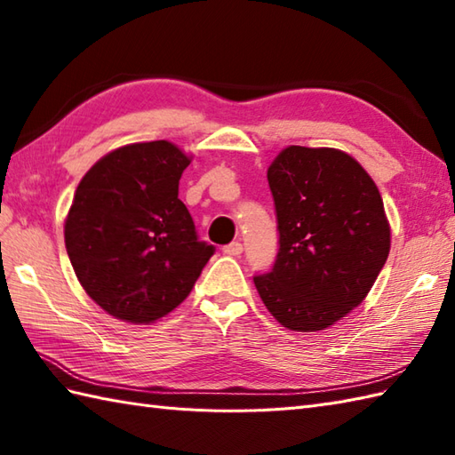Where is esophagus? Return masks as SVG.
I'll use <instances>...</instances> for the list:
<instances>
[{
  "mask_svg": "<svg viewBox=\"0 0 455 455\" xmlns=\"http://www.w3.org/2000/svg\"><path fill=\"white\" fill-rule=\"evenodd\" d=\"M222 252H225L227 256H240V254H243V244H240V243H230L225 248H222Z\"/></svg>",
  "mask_w": 455,
  "mask_h": 455,
  "instance_id": "34e87169",
  "label": "esophagus"
}]
</instances>
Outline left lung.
<instances>
[{
    "instance_id": "8db88e82",
    "label": "left lung",
    "mask_w": 455,
    "mask_h": 455,
    "mask_svg": "<svg viewBox=\"0 0 455 455\" xmlns=\"http://www.w3.org/2000/svg\"><path fill=\"white\" fill-rule=\"evenodd\" d=\"M279 248L254 275L267 311L313 332L360 305L387 262L391 230L373 180L334 148L289 147L267 170Z\"/></svg>"
}]
</instances>
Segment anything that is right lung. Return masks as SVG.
Masks as SVG:
<instances>
[{"label": "right lung", "instance_id": "add662e5", "mask_svg": "<svg viewBox=\"0 0 455 455\" xmlns=\"http://www.w3.org/2000/svg\"><path fill=\"white\" fill-rule=\"evenodd\" d=\"M189 158L168 140L113 150L85 173L64 240L76 275L103 311L148 324L196 285L215 246L178 199Z\"/></svg>", "mask_w": 455, "mask_h": 455}]
</instances>
